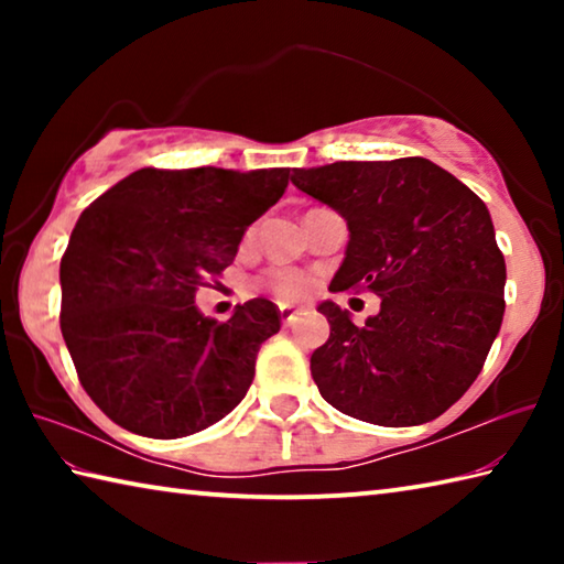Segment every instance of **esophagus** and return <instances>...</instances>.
Returning <instances> with one entry per match:
<instances>
[{
	"mask_svg": "<svg viewBox=\"0 0 564 564\" xmlns=\"http://www.w3.org/2000/svg\"><path fill=\"white\" fill-rule=\"evenodd\" d=\"M279 311H281V321H283V326H291V323L295 321V311H293V305H291V303H279Z\"/></svg>",
	"mask_w": 564,
	"mask_h": 564,
	"instance_id": "34e87169",
	"label": "esophagus"
}]
</instances>
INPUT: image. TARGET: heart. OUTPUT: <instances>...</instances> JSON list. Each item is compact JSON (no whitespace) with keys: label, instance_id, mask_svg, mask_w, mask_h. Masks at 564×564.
<instances>
[{"label":"heart","instance_id":"heart-1","mask_svg":"<svg viewBox=\"0 0 564 564\" xmlns=\"http://www.w3.org/2000/svg\"><path fill=\"white\" fill-rule=\"evenodd\" d=\"M265 283H269V289L275 295H281V299H303V295H308L313 289V281L308 275L295 269H273Z\"/></svg>","mask_w":564,"mask_h":564}]
</instances>
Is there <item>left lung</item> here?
<instances>
[{
  "label": "left lung",
  "instance_id": "obj_1",
  "mask_svg": "<svg viewBox=\"0 0 564 564\" xmlns=\"http://www.w3.org/2000/svg\"><path fill=\"white\" fill-rule=\"evenodd\" d=\"M303 194L348 224L330 291L368 289L380 311L356 326L323 301L330 336L311 356L321 395L376 425H420L460 400L505 313V259L488 206L433 161H336L293 169Z\"/></svg>",
  "mask_w": 564,
  "mask_h": 564
}]
</instances>
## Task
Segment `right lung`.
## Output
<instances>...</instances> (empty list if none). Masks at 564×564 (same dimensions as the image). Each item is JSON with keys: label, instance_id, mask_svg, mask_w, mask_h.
I'll list each match as a JSON object with an SVG mask.
<instances>
[{"label": "right lung", "instance_id": "add662e5", "mask_svg": "<svg viewBox=\"0 0 564 564\" xmlns=\"http://www.w3.org/2000/svg\"><path fill=\"white\" fill-rule=\"evenodd\" d=\"M285 186L289 169H139L84 208L59 265L62 336L113 423L171 441L241 403L281 313L253 299L216 323L196 289Z\"/></svg>", "mask_w": 564, "mask_h": 564}]
</instances>
